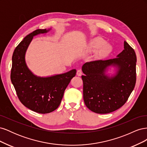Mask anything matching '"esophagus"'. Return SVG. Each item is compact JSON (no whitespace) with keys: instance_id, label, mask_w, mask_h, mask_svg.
<instances>
[{"instance_id":"esophagus-1","label":"esophagus","mask_w":147,"mask_h":147,"mask_svg":"<svg viewBox=\"0 0 147 147\" xmlns=\"http://www.w3.org/2000/svg\"><path fill=\"white\" fill-rule=\"evenodd\" d=\"M77 75H78V76H81V75H82V70H80V69L78 70L77 72Z\"/></svg>"}]
</instances>
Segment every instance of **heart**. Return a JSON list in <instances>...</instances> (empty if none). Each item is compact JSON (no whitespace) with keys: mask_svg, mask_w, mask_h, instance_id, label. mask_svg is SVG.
Instances as JSON below:
<instances>
[{"mask_svg":"<svg viewBox=\"0 0 147 147\" xmlns=\"http://www.w3.org/2000/svg\"><path fill=\"white\" fill-rule=\"evenodd\" d=\"M104 42V41L103 39L99 37H97L94 38V40H92V41L91 42V46L94 48H97L100 46L102 44H103ZM111 51H112V46L109 43H105L100 48V50L98 52V55L100 56H106L109 53H110Z\"/></svg>","mask_w":147,"mask_h":147,"instance_id":"1","label":"heart"}]
</instances>
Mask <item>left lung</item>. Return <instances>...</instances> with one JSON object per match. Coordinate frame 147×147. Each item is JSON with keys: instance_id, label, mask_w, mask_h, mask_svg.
Instances as JSON below:
<instances>
[{"instance_id": "8db88e82", "label": "left lung", "mask_w": 147, "mask_h": 147, "mask_svg": "<svg viewBox=\"0 0 147 147\" xmlns=\"http://www.w3.org/2000/svg\"><path fill=\"white\" fill-rule=\"evenodd\" d=\"M136 53L124 42V50L114 59L88 62L82 67L83 99L92 112L105 114L118 110L126 103L136 82ZM118 68L115 76L105 75L109 66Z\"/></svg>"}]
</instances>
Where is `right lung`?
I'll return each mask as SVG.
<instances>
[{"mask_svg":"<svg viewBox=\"0 0 147 147\" xmlns=\"http://www.w3.org/2000/svg\"><path fill=\"white\" fill-rule=\"evenodd\" d=\"M50 29H37L26 36L15 49L12 56L11 81L18 97L26 107L39 113H48L57 109L64 91L76 75L73 69L63 74L40 77L32 74L25 61V53L33 37Z\"/></svg>","mask_w":147,"mask_h":147,"instance_id":"add662e5","label":"right lung"}]
</instances>
